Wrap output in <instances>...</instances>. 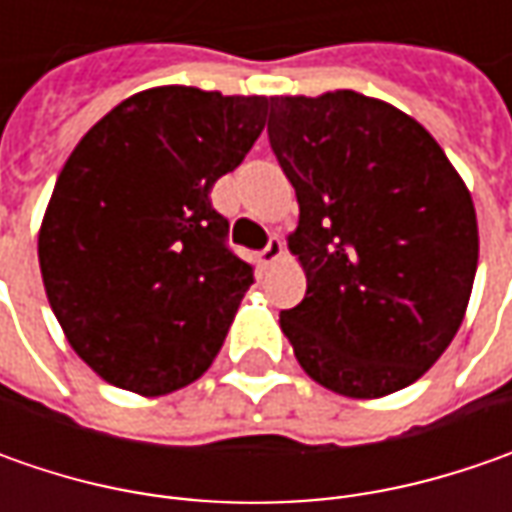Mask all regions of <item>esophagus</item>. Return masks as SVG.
Masks as SVG:
<instances>
[{
    "mask_svg": "<svg viewBox=\"0 0 512 512\" xmlns=\"http://www.w3.org/2000/svg\"><path fill=\"white\" fill-rule=\"evenodd\" d=\"M282 256H285V242H282V236H270V242L265 245V250H259V265H273V262H279Z\"/></svg>",
    "mask_w": 512,
    "mask_h": 512,
    "instance_id": "esophagus-1",
    "label": "esophagus"
}]
</instances>
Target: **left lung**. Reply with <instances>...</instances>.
Segmentation results:
<instances>
[{"label":"left lung","instance_id":"obj_1","mask_svg":"<svg viewBox=\"0 0 512 512\" xmlns=\"http://www.w3.org/2000/svg\"><path fill=\"white\" fill-rule=\"evenodd\" d=\"M267 136L299 202L287 247L307 293L279 325L302 370L350 399L422 379L479 265L462 176L413 116L356 90L270 96Z\"/></svg>","mask_w":512,"mask_h":512}]
</instances>
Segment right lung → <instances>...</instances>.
<instances>
[{"instance_id":"add662e5","label":"right lung","mask_w":512,"mask_h":512,"mask_svg":"<svg viewBox=\"0 0 512 512\" xmlns=\"http://www.w3.org/2000/svg\"><path fill=\"white\" fill-rule=\"evenodd\" d=\"M267 96L133 93L79 139L39 227L48 302L76 356L139 396L196 382L253 285L210 205L265 128Z\"/></svg>"}]
</instances>
